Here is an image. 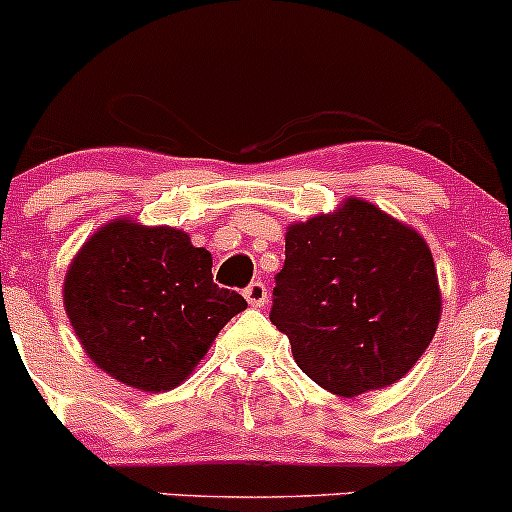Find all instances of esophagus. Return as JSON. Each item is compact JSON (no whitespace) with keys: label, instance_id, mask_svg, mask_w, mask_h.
<instances>
[{"label":"esophagus","instance_id":"1","mask_svg":"<svg viewBox=\"0 0 512 512\" xmlns=\"http://www.w3.org/2000/svg\"><path fill=\"white\" fill-rule=\"evenodd\" d=\"M245 297L252 307H262L267 302V285L265 282L255 280L245 287Z\"/></svg>","mask_w":512,"mask_h":512}]
</instances>
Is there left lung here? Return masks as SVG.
<instances>
[{
	"label": "left lung",
	"mask_w": 512,
	"mask_h": 512,
	"mask_svg": "<svg viewBox=\"0 0 512 512\" xmlns=\"http://www.w3.org/2000/svg\"><path fill=\"white\" fill-rule=\"evenodd\" d=\"M272 325L327 393L388 388L423 357L440 322L433 255L380 207L347 200L335 215L292 225L275 275Z\"/></svg>",
	"instance_id": "8db88e82"
}]
</instances>
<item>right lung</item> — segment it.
I'll return each mask as SVG.
<instances>
[{"mask_svg":"<svg viewBox=\"0 0 512 512\" xmlns=\"http://www.w3.org/2000/svg\"><path fill=\"white\" fill-rule=\"evenodd\" d=\"M64 307L87 355L147 393L180 385L247 307L212 282V257L172 227L109 222L74 257Z\"/></svg>","mask_w":512,"mask_h":512,"instance_id":"add662e5","label":"right lung"}]
</instances>
